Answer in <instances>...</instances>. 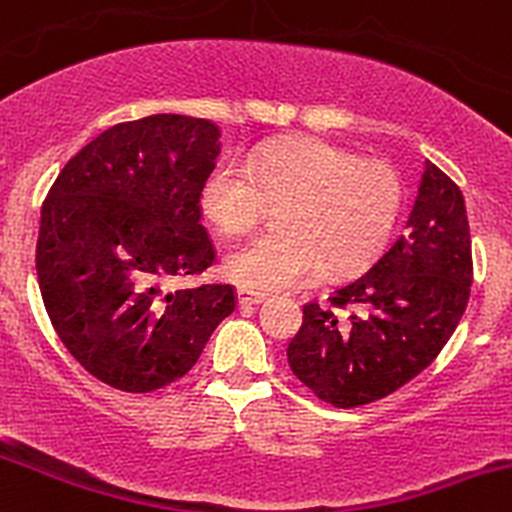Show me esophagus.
<instances>
[{
	"instance_id": "esophagus-1",
	"label": "esophagus",
	"mask_w": 512,
	"mask_h": 512,
	"mask_svg": "<svg viewBox=\"0 0 512 512\" xmlns=\"http://www.w3.org/2000/svg\"><path fill=\"white\" fill-rule=\"evenodd\" d=\"M267 292H260V290H252V287H240L237 290V300H240V305H260V302L267 300Z\"/></svg>"
}]
</instances>
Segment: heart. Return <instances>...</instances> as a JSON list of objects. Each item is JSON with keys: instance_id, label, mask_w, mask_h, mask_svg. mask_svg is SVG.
<instances>
[{"instance_id": "b5f03b06", "label": "heart", "mask_w": 512, "mask_h": 512, "mask_svg": "<svg viewBox=\"0 0 512 512\" xmlns=\"http://www.w3.org/2000/svg\"><path fill=\"white\" fill-rule=\"evenodd\" d=\"M202 210L222 232H242L260 220L267 200L282 202L280 232H262L227 255V272L252 290H280L325 267L362 265L393 235L403 185L385 160L317 137L262 145L222 157L202 185Z\"/></svg>"}]
</instances>
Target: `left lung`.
<instances>
[{
    "label": "left lung",
    "mask_w": 512,
    "mask_h": 512,
    "mask_svg": "<svg viewBox=\"0 0 512 512\" xmlns=\"http://www.w3.org/2000/svg\"><path fill=\"white\" fill-rule=\"evenodd\" d=\"M473 282L460 187L425 162L403 235L330 305L307 302L287 347L297 380L335 408L375 403L425 370L463 317Z\"/></svg>",
    "instance_id": "8db88e82"
}]
</instances>
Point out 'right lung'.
<instances>
[{"mask_svg":"<svg viewBox=\"0 0 512 512\" xmlns=\"http://www.w3.org/2000/svg\"><path fill=\"white\" fill-rule=\"evenodd\" d=\"M217 157L210 119L152 114L94 137L44 200V307L69 355L109 388L152 393L180 380L235 310L232 285L170 290L217 257L200 207Z\"/></svg>","mask_w":512,"mask_h":512,"instance_id":"right-lung-1","label":"right lung"}]
</instances>
